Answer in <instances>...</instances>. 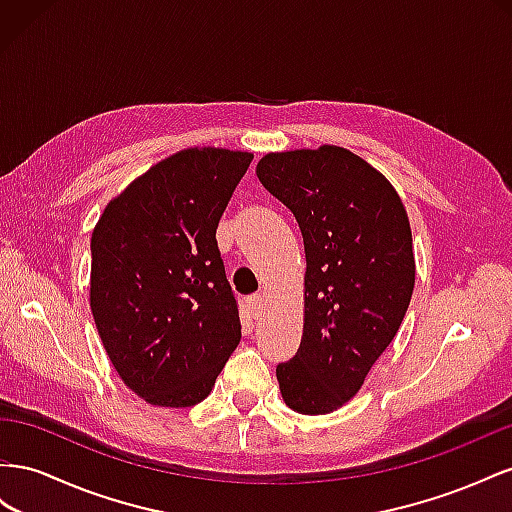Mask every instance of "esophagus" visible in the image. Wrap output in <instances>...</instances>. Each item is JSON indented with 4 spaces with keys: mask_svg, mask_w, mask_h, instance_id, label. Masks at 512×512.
<instances>
[{
    "mask_svg": "<svg viewBox=\"0 0 512 512\" xmlns=\"http://www.w3.org/2000/svg\"><path fill=\"white\" fill-rule=\"evenodd\" d=\"M248 306H251V313L257 317V315H261V311H264V306H266V298L261 296V294H255V296L248 298Z\"/></svg>",
    "mask_w": 512,
    "mask_h": 512,
    "instance_id": "esophagus-1",
    "label": "esophagus"
}]
</instances>
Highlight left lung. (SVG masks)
I'll list each match as a JSON object with an SVG mask.
<instances>
[{
	"label": "left lung",
	"instance_id": "left-lung-1",
	"mask_svg": "<svg viewBox=\"0 0 512 512\" xmlns=\"http://www.w3.org/2000/svg\"><path fill=\"white\" fill-rule=\"evenodd\" d=\"M257 178L296 216L306 255L302 341L276 379L294 412L330 414L360 390L410 306V221L384 175L337 145L268 154Z\"/></svg>",
	"mask_w": 512,
	"mask_h": 512
}]
</instances>
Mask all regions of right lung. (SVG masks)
<instances>
[{
    "mask_svg": "<svg viewBox=\"0 0 512 512\" xmlns=\"http://www.w3.org/2000/svg\"><path fill=\"white\" fill-rule=\"evenodd\" d=\"M253 154L184 150L145 171L92 233L90 304L122 382L152 405L210 394L240 343L216 227Z\"/></svg>",
    "mask_w": 512,
    "mask_h": 512,
    "instance_id": "add662e5",
    "label": "right lung"
}]
</instances>
